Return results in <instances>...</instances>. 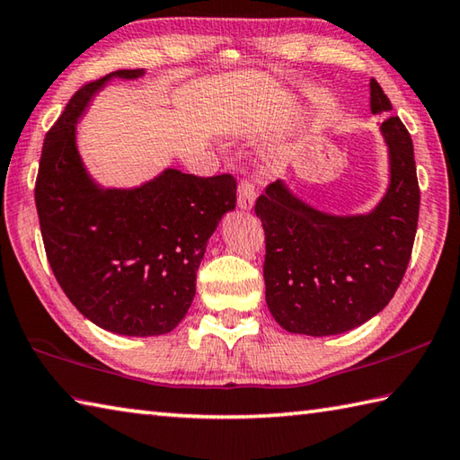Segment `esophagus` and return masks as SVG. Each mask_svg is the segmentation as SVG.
<instances>
[{
  "mask_svg": "<svg viewBox=\"0 0 460 460\" xmlns=\"http://www.w3.org/2000/svg\"><path fill=\"white\" fill-rule=\"evenodd\" d=\"M257 199V190L255 185L249 179H239V187H237V203L241 208H252Z\"/></svg>",
  "mask_w": 460,
  "mask_h": 460,
  "instance_id": "esophagus-1",
  "label": "esophagus"
}]
</instances>
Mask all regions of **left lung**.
<instances>
[{
    "instance_id": "8db88e82",
    "label": "left lung",
    "mask_w": 460,
    "mask_h": 460,
    "mask_svg": "<svg viewBox=\"0 0 460 460\" xmlns=\"http://www.w3.org/2000/svg\"><path fill=\"white\" fill-rule=\"evenodd\" d=\"M372 114L392 111L370 80ZM390 187L368 215L333 217L289 193L281 181L257 197L265 231V302L283 330L333 336L368 322L394 297L412 255L420 189L412 138L398 116L382 122Z\"/></svg>"
}]
</instances>
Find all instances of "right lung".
I'll return each mask as SVG.
<instances>
[{"label": "right lung", "instance_id": "obj_1", "mask_svg": "<svg viewBox=\"0 0 460 460\" xmlns=\"http://www.w3.org/2000/svg\"><path fill=\"white\" fill-rule=\"evenodd\" d=\"M138 76L116 70L70 98L44 138L36 208L49 267L76 310L122 336H161L189 312L207 241L235 208L237 182L177 169L128 190L92 182L76 120L108 80Z\"/></svg>", "mask_w": 460, "mask_h": 460}]
</instances>
